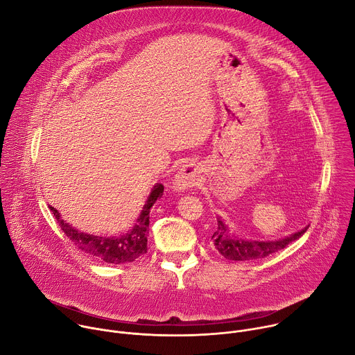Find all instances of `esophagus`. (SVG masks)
I'll use <instances>...</instances> for the list:
<instances>
[{
  "instance_id": "34e87169",
  "label": "esophagus",
  "mask_w": 355,
  "mask_h": 355,
  "mask_svg": "<svg viewBox=\"0 0 355 355\" xmlns=\"http://www.w3.org/2000/svg\"><path fill=\"white\" fill-rule=\"evenodd\" d=\"M198 182H200V169L197 168L196 164L187 162L175 175L172 187H173L175 191L180 193V191H184L190 187L197 186Z\"/></svg>"
}]
</instances>
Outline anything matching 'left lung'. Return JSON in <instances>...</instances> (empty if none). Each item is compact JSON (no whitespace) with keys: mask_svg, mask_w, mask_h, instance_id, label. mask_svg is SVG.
<instances>
[{"mask_svg":"<svg viewBox=\"0 0 355 355\" xmlns=\"http://www.w3.org/2000/svg\"><path fill=\"white\" fill-rule=\"evenodd\" d=\"M217 230L212 234L211 241L214 243L216 249L228 260L234 261H248V260H257L266 257L271 253H275L281 249H284L288 243L300 239L308 230H304L291 234L290 236L274 239V241H253V239H242L234 232L230 231L228 225L218 217L217 218Z\"/></svg>","mask_w":355,"mask_h":355,"instance_id":"8db88e82","label":"left lung"}]
</instances>
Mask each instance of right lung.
<instances>
[{
    "label": "right lung",
    "instance_id": "right-lung-1",
    "mask_svg": "<svg viewBox=\"0 0 355 355\" xmlns=\"http://www.w3.org/2000/svg\"><path fill=\"white\" fill-rule=\"evenodd\" d=\"M164 186L157 183L153 189L147 201L135 220L134 227L119 236H98L78 231L73 225L65 223L60 212L50 205V211L54 214L58 225L61 227L65 236L74 242L77 248L91 257L102 260L110 264L131 263L147 253V236L150 227V209L154 202L162 196Z\"/></svg>",
    "mask_w": 355,
    "mask_h": 355
}]
</instances>
